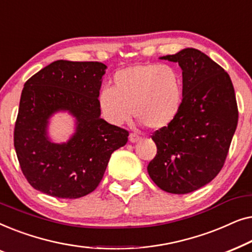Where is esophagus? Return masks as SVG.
<instances>
[{
    "label": "esophagus",
    "mask_w": 252,
    "mask_h": 252,
    "mask_svg": "<svg viewBox=\"0 0 252 252\" xmlns=\"http://www.w3.org/2000/svg\"><path fill=\"white\" fill-rule=\"evenodd\" d=\"M139 141H140L139 135H136V134H134V133L129 134V142L130 143H136V142H139Z\"/></svg>",
    "instance_id": "obj_1"
}]
</instances>
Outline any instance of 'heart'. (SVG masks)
Returning a JSON list of instances; mask_svg holds the SVG:
<instances>
[{"label": "heart", "instance_id": "1", "mask_svg": "<svg viewBox=\"0 0 252 252\" xmlns=\"http://www.w3.org/2000/svg\"><path fill=\"white\" fill-rule=\"evenodd\" d=\"M112 87L98 93L103 118L122 126L134 113L141 124L159 130L180 115L185 99L184 75L172 65L136 64L116 72Z\"/></svg>", "mask_w": 252, "mask_h": 252}]
</instances>
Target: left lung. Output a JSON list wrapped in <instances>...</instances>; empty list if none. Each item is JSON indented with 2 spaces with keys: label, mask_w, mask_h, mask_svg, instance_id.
<instances>
[{
  "label": "left lung",
  "mask_w": 252,
  "mask_h": 252,
  "mask_svg": "<svg viewBox=\"0 0 252 252\" xmlns=\"http://www.w3.org/2000/svg\"><path fill=\"white\" fill-rule=\"evenodd\" d=\"M159 60L178 63L185 82L180 115L151 139L157 155L148 165L155 184L171 194H188L217 177L239 119L229 75L208 55L186 48Z\"/></svg>",
  "instance_id": "1"
}]
</instances>
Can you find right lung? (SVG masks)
I'll return each instance as SVG.
<instances>
[{"mask_svg":"<svg viewBox=\"0 0 252 252\" xmlns=\"http://www.w3.org/2000/svg\"><path fill=\"white\" fill-rule=\"evenodd\" d=\"M106 65L98 62L55 61L24 85L15 126L20 167L34 189L58 198H79L95 190L113 151L128 132L101 118L97 96ZM66 112L75 132L55 143L50 120Z\"/></svg>","mask_w":252,"mask_h":252,"instance_id":"right-lung-1","label":"right lung"}]
</instances>
